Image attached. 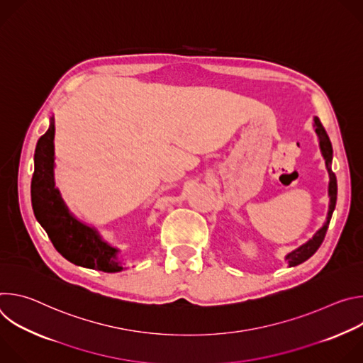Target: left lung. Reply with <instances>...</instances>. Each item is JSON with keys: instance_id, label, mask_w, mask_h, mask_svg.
Masks as SVG:
<instances>
[{"instance_id": "obj_1", "label": "left lung", "mask_w": 363, "mask_h": 363, "mask_svg": "<svg viewBox=\"0 0 363 363\" xmlns=\"http://www.w3.org/2000/svg\"><path fill=\"white\" fill-rule=\"evenodd\" d=\"M315 123H313V128H315V132L318 135V139H319V146H320V152H322V157L325 160V164H326V169H328V174H329V189H328V194H329V211H328V217H326V223L323 224L322 228H319L315 235L310 238L308 241H306L304 244H301L300 247H297L296 250L290 251L287 255H286V260L289 263V267H294V266H298L301 264L303 262H306L307 258L312 257L318 248L320 247V244L323 242L325 240V235H326V231H328V227H329V223H330V218H332V214L335 211V206H336V198H337V181H336V175L333 174L332 171V160H333V149H332V143H330V139L323 128V125L320 123V119L318 116H315Z\"/></svg>"}]
</instances>
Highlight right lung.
Listing matches in <instances>:
<instances>
[{"mask_svg": "<svg viewBox=\"0 0 363 363\" xmlns=\"http://www.w3.org/2000/svg\"><path fill=\"white\" fill-rule=\"evenodd\" d=\"M55 132V119L51 118L34 152L31 205L35 220L45 230L55 248L70 263L105 273L122 272L121 250L103 240L94 227L77 220L56 188Z\"/></svg>", "mask_w": 363, "mask_h": 363, "instance_id": "add662e5", "label": "right lung"}]
</instances>
